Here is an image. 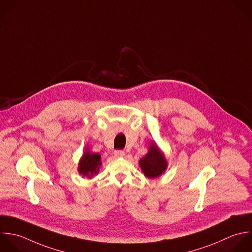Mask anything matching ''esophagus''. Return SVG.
<instances>
[{
    "mask_svg": "<svg viewBox=\"0 0 252 252\" xmlns=\"http://www.w3.org/2000/svg\"><path fill=\"white\" fill-rule=\"evenodd\" d=\"M114 155L116 157H124L125 156V151H123V150H115Z\"/></svg>",
    "mask_w": 252,
    "mask_h": 252,
    "instance_id": "obj_1",
    "label": "esophagus"
}]
</instances>
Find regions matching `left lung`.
Listing matches in <instances>:
<instances>
[{
  "label": "left lung",
  "mask_w": 252,
  "mask_h": 252,
  "mask_svg": "<svg viewBox=\"0 0 252 252\" xmlns=\"http://www.w3.org/2000/svg\"><path fill=\"white\" fill-rule=\"evenodd\" d=\"M139 166L148 179L160 177L167 169L168 162L155 142H151L147 154L140 159Z\"/></svg>",
  "instance_id": "obj_1"
}]
</instances>
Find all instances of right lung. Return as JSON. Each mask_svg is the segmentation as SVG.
Instances as JSON below:
<instances>
[{
    "mask_svg": "<svg viewBox=\"0 0 252 252\" xmlns=\"http://www.w3.org/2000/svg\"><path fill=\"white\" fill-rule=\"evenodd\" d=\"M101 165V155L98 153H91L86 148L78 164V173L82 177L91 179L99 172Z\"/></svg>",
    "mask_w": 252,
    "mask_h": 252,
    "instance_id": "add662e5",
    "label": "right lung"
}]
</instances>
